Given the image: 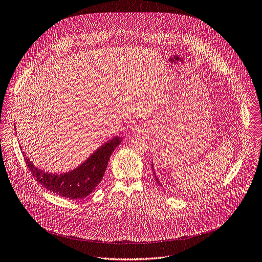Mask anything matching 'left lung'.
<instances>
[{"mask_svg":"<svg viewBox=\"0 0 262 262\" xmlns=\"http://www.w3.org/2000/svg\"><path fill=\"white\" fill-rule=\"evenodd\" d=\"M152 169H153V171H154V167H153V164H152ZM153 174H154V176H155V179H156V181H157L158 184H160V181H159V179H158L157 176H156V173H155V171L153 172ZM160 185H162V184H160Z\"/></svg>","mask_w":262,"mask_h":262,"instance_id":"8db88e82","label":"left lung"}]
</instances>
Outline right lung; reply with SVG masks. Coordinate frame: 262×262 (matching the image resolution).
I'll return each mask as SVG.
<instances>
[{
    "mask_svg": "<svg viewBox=\"0 0 262 262\" xmlns=\"http://www.w3.org/2000/svg\"><path fill=\"white\" fill-rule=\"evenodd\" d=\"M121 141V137H114L98 148L79 167L63 174L48 173L38 169L24 155V152L22 153L28 169L43 187L64 199L81 200L88 196L101 182L109 158Z\"/></svg>",
    "mask_w": 262,
    "mask_h": 262,
    "instance_id": "obj_1",
    "label": "right lung"
}]
</instances>
